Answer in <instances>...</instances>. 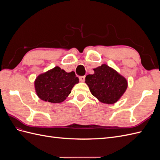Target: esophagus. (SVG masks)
<instances>
[{
    "label": "esophagus",
    "instance_id": "esophagus-1",
    "mask_svg": "<svg viewBox=\"0 0 160 160\" xmlns=\"http://www.w3.org/2000/svg\"><path fill=\"white\" fill-rule=\"evenodd\" d=\"M85 76H80V77H79V80H80L81 82L85 81Z\"/></svg>",
    "mask_w": 160,
    "mask_h": 160
}]
</instances>
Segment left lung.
<instances>
[{"mask_svg":"<svg viewBox=\"0 0 160 160\" xmlns=\"http://www.w3.org/2000/svg\"><path fill=\"white\" fill-rule=\"evenodd\" d=\"M93 70V75L85 77V83L89 86L91 94L102 103H115L127 89L126 79L106 65Z\"/></svg>","mask_w":160,"mask_h":160,"instance_id":"left-lung-1","label":"left lung"}]
</instances>
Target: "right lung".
Returning <instances> with one entry per match:
<instances>
[{
  "instance_id": "1",
  "label": "right lung",
  "mask_w": 160,
  "mask_h": 160,
  "mask_svg": "<svg viewBox=\"0 0 160 160\" xmlns=\"http://www.w3.org/2000/svg\"><path fill=\"white\" fill-rule=\"evenodd\" d=\"M75 72H67L59 67L38 76L35 82L37 95L42 100L53 103L63 101L79 83Z\"/></svg>"
}]
</instances>
